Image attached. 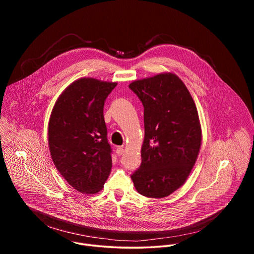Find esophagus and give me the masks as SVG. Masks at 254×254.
I'll return each mask as SVG.
<instances>
[{
	"label": "esophagus",
	"mask_w": 254,
	"mask_h": 254,
	"mask_svg": "<svg viewBox=\"0 0 254 254\" xmlns=\"http://www.w3.org/2000/svg\"><path fill=\"white\" fill-rule=\"evenodd\" d=\"M117 154H118V156H122L124 154V148L123 147H118L117 148Z\"/></svg>",
	"instance_id": "34e87169"
}]
</instances>
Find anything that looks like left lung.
Returning a JSON list of instances; mask_svg holds the SVG:
<instances>
[{"mask_svg": "<svg viewBox=\"0 0 254 254\" xmlns=\"http://www.w3.org/2000/svg\"><path fill=\"white\" fill-rule=\"evenodd\" d=\"M143 105L141 163L130 178L146 197L163 198L187 180L201 146L195 102L177 75L158 74L128 85Z\"/></svg>", "mask_w": 254, "mask_h": 254, "instance_id": "left-lung-1", "label": "left lung"}]
</instances>
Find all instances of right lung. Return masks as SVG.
Masks as SVG:
<instances>
[{
  "label": "right lung",
  "mask_w": 254,
  "mask_h": 254,
  "mask_svg": "<svg viewBox=\"0 0 254 254\" xmlns=\"http://www.w3.org/2000/svg\"><path fill=\"white\" fill-rule=\"evenodd\" d=\"M116 86V82L81 78L64 90L53 107L48 127L51 157L80 193L100 191L112 170L103 106Z\"/></svg>",
  "instance_id": "add662e5"
}]
</instances>
